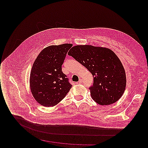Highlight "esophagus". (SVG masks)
Listing matches in <instances>:
<instances>
[{
    "label": "esophagus",
    "mask_w": 148,
    "mask_h": 148,
    "mask_svg": "<svg viewBox=\"0 0 148 148\" xmlns=\"http://www.w3.org/2000/svg\"><path fill=\"white\" fill-rule=\"evenodd\" d=\"M78 83H80H80H83V80H82V79H80L79 80V81H78Z\"/></svg>",
    "instance_id": "1"
}]
</instances>
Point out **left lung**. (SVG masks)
<instances>
[{
    "instance_id": "8db88e82",
    "label": "left lung",
    "mask_w": 148,
    "mask_h": 148,
    "mask_svg": "<svg viewBox=\"0 0 148 148\" xmlns=\"http://www.w3.org/2000/svg\"><path fill=\"white\" fill-rule=\"evenodd\" d=\"M68 54L92 73L94 83L89 88L92 98L101 106L117 101L125 90V71L112 50L91 45L73 47Z\"/></svg>"
}]
</instances>
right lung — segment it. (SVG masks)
Returning a JSON list of instances; mask_svg holds the SVG:
<instances>
[{
	"label": "right lung",
	"mask_w": 148,
	"mask_h": 148,
	"mask_svg": "<svg viewBox=\"0 0 148 148\" xmlns=\"http://www.w3.org/2000/svg\"><path fill=\"white\" fill-rule=\"evenodd\" d=\"M71 44L50 45L39 54L30 71V91L35 100L45 107L62 101L71 85L62 71V65Z\"/></svg>",
	"instance_id": "add662e5"
}]
</instances>
